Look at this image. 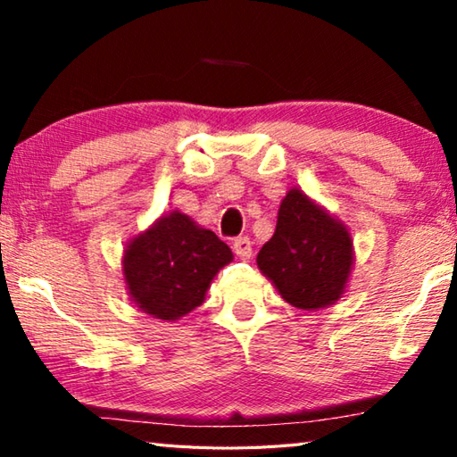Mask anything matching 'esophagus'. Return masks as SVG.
<instances>
[{
  "mask_svg": "<svg viewBox=\"0 0 457 457\" xmlns=\"http://www.w3.org/2000/svg\"><path fill=\"white\" fill-rule=\"evenodd\" d=\"M234 252L237 253L239 258L242 260H247L252 256V242H250V237H236L234 239Z\"/></svg>",
  "mask_w": 457,
  "mask_h": 457,
  "instance_id": "esophagus-1",
  "label": "esophagus"
}]
</instances>
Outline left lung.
I'll use <instances>...</instances> for the list:
<instances>
[{
    "mask_svg": "<svg viewBox=\"0 0 457 457\" xmlns=\"http://www.w3.org/2000/svg\"><path fill=\"white\" fill-rule=\"evenodd\" d=\"M353 262V239L345 223L300 189L286 193L274 236L258 253V268L286 303L303 311L335 304L345 294Z\"/></svg>",
    "mask_w": 457,
    "mask_h": 457,
    "instance_id": "left-lung-1",
    "label": "left lung"
}]
</instances>
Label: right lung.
Wrapping results in <instances>:
<instances>
[{"mask_svg":"<svg viewBox=\"0 0 457 457\" xmlns=\"http://www.w3.org/2000/svg\"><path fill=\"white\" fill-rule=\"evenodd\" d=\"M234 253L185 213L171 212L133 237L122 258L127 290L143 312L179 320L205 300L213 276Z\"/></svg>","mask_w":457,"mask_h":457,"instance_id":"right-lung-1","label":"right lung"}]
</instances>
